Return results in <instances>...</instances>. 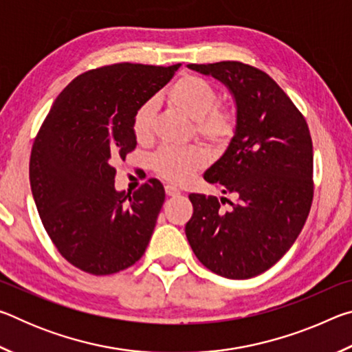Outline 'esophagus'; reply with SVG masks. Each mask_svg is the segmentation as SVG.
Instances as JSON below:
<instances>
[{"instance_id":"34e87169","label":"esophagus","mask_w":352,"mask_h":352,"mask_svg":"<svg viewBox=\"0 0 352 352\" xmlns=\"http://www.w3.org/2000/svg\"><path fill=\"white\" fill-rule=\"evenodd\" d=\"M164 190H166V194L169 195V197H175V195H180V189H177L175 186H172V184H166Z\"/></svg>"}]
</instances>
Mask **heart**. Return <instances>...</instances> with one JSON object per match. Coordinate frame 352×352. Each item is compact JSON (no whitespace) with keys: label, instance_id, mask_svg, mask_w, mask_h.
I'll list each match as a JSON object with an SVG mask.
<instances>
[{"label":"heart","instance_id":"1","mask_svg":"<svg viewBox=\"0 0 352 352\" xmlns=\"http://www.w3.org/2000/svg\"><path fill=\"white\" fill-rule=\"evenodd\" d=\"M166 98L172 107L192 119L195 132L212 146L225 147L233 140L237 127L236 113L217 105L219 93L208 80L194 74L182 76L169 87ZM153 115V100H147L135 111L133 133L138 142L152 140ZM208 162L210 155L200 146L163 147L153 155L152 168L164 180L184 184L204 169Z\"/></svg>","mask_w":352,"mask_h":352}]
</instances>
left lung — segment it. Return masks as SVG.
<instances>
[{"label": "left lung", "instance_id": "8db88e82", "mask_svg": "<svg viewBox=\"0 0 352 352\" xmlns=\"http://www.w3.org/2000/svg\"><path fill=\"white\" fill-rule=\"evenodd\" d=\"M233 94L237 127L205 172L234 200L190 194L186 237L206 269L230 279L258 276L301 233L314 199L312 138L305 116L269 74L242 62L190 63ZM230 204L223 210L224 201Z\"/></svg>", "mask_w": 352, "mask_h": 352}]
</instances>
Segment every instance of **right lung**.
Wrapping results in <instances>:
<instances>
[{
  "label": "right lung",
  "instance_id": "add662e5",
  "mask_svg": "<svg viewBox=\"0 0 352 352\" xmlns=\"http://www.w3.org/2000/svg\"><path fill=\"white\" fill-rule=\"evenodd\" d=\"M180 63H116L65 88L35 136L29 178L41 223L65 259L91 275L133 265L151 241L164 188L148 178L130 195L115 189V163L136 147L133 116Z\"/></svg>",
  "mask_w": 352,
  "mask_h": 352
}]
</instances>
